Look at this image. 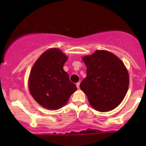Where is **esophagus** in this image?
<instances>
[{"label":"esophagus","mask_w":146,"mask_h":146,"mask_svg":"<svg viewBox=\"0 0 146 146\" xmlns=\"http://www.w3.org/2000/svg\"><path fill=\"white\" fill-rule=\"evenodd\" d=\"M76 87H77V88H80V82H78V83L76 84Z\"/></svg>","instance_id":"1"}]
</instances>
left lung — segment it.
I'll list each match as a JSON object with an SVG mask.
<instances>
[{"mask_svg": "<svg viewBox=\"0 0 146 146\" xmlns=\"http://www.w3.org/2000/svg\"><path fill=\"white\" fill-rule=\"evenodd\" d=\"M86 77L80 87L90 105L100 112L117 108L124 99L129 86V74L119 58L111 52L96 50L82 57Z\"/></svg>", "mask_w": 146, "mask_h": 146, "instance_id": "left-lung-1", "label": "left lung"}]
</instances>
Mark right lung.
<instances>
[{"mask_svg":"<svg viewBox=\"0 0 146 146\" xmlns=\"http://www.w3.org/2000/svg\"><path fill=\"white\" fill-rule=\"evenodd\" d=\"M68 57L60 48L45 51L33 65L28 80L31 96L38 104L48 110H58L67 104L77 90L63 69Z\"/></svg>","mask_w":146,"mask_h":146,"instance_id":"obj_1","label":"right lung"}]
</instances>
